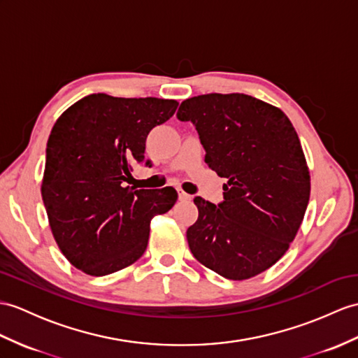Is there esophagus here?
I'll use <instances>...</instances> for the list:
<instances>
[{"label":"esophagus","instance_id":"34e87169","mask_svg":"<svg viewBox=\"0 0 358 358\" xmlns=\"http://www.w3.org/2000/svg\"><path fill=\"white\" fill-rule=\"evenodd\" d=\"M178 194H179V200H182V202H187V200H191V196L187 194L184 189H178Z\"/></svg>","mask_w":358,"mask_h":358}]
</instances>
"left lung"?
I'll return each instance as SVG.
<instances>
[{
  "instance_id": "1",
  "label": "left lung",
  "mask_w": 358,
  "mask_h": 358,
  "mask_svg": "<svg viewBox=\"0 0 358 358\" xmlns=\"http://www.w3.org/2000/svg\"><path fill=\"white\" fill-rule=\"evenodd\" d=\"M220 178L223 200L194 197L197 222L187 231L191 254L228 280H248L289 249L310 199V173L285 113L246 94H206L180 103Z\"/></svg>"
}]
</instances>
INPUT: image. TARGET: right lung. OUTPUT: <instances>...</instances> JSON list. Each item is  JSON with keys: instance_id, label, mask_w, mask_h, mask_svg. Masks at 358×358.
Listing matches in <instances>:
<instances>
[{"instance_id": "add662e5", "label": "right lung", "mask_w": 358, "mask_h": 358, "mask_svg": "<svg viewBox=\"0 0 358 358\" xmlns=\"http://www.w3.org/2000/svg\"><path fill=\"white\" fill-rule=\"evenodd\" d=\"M178 101L91 94L59 117L45 150L42 200L62 254L92 276L141 257L150 220L178 200L176 189L124 187L144 158L150 130L173 117Z\"/></svg>"}]
</instances>
